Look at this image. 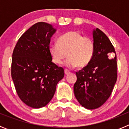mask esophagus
I'll return each mask as SVG.
<instances>
[{
    "instance_id": "obj_1",
    "label": "esophagus",
    "mask_w": 129,
    "mask_h": 129,
    "mask_svg": "<svg viewBox=\"0 0 129 129\" xmlns=\"http://www.w3.org/2000/svg\"><path fill=\"white\" fill-rule=\"evenodd\" d=\"M69 73H70V71H69V70H68L67 69H65V70H64V74H65L66 75L68 74Z\"/></svg>"
}]
</instances>
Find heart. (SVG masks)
<instances>
[{"label":"heart","mask_w":129,"mask_h":129,"mask_svg":"<svg viewBox=\"0 0 129 129\" xmlns=\"http://www.w3.org/2000/svg\"><path fill=\"white\" fill-rule=\"evenodd\" d=\"M48 50L54 63L60 64L67 56L64 64L68 68L86 67L94 57L95 44L90 37L83 36L77 31H70L58 39V43L50 44Z\"/></svg>","instance_id":"obj_1"}]
</instances>
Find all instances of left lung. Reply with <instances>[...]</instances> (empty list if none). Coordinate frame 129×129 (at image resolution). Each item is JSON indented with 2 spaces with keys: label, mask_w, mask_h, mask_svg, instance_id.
Masks as SVG:
<instances>
[{
  "label": "left lung",
  "mask_w": 129,
  "mask_h": 129,
  "mask_svg": "<svg viewBox=\"0 0 129 129\" xmlns=\"http://www.w3.org/2000/svg\"><path fill=\"white\" fill-rule=\"evenodd\" d=\"M94 57L86 67L76 72L75 97L82 107L92 110L105 103L117 80V61L114 48L107 35L98 28L93 30ZM115 53L110 59V54Z\"/></svg>",
  "instance_id": "1"
}]
</instances>
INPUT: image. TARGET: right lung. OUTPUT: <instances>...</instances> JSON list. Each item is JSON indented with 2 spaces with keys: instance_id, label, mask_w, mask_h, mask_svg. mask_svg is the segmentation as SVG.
Returning <instances> with one entry per match:
<instances>
[{
  "instance_id": "right-lung-1",
  "label": "right lung",
  "mask_w": 129,
  "mask_h": 129,
  "mask_svg": "<svg viewBox=\"0 0 129 129\" xmlns=\"http://www.w3.org/2000/svg\"><path fill=\"white\" fill-rule=\"evenodd\" d=\"M56 29L35 24L19 38L13 50L11 77L20 99L34 109L46 106L54 95L64 69L52 62L48 47Z\"/></svg>"
}]
</instances>
